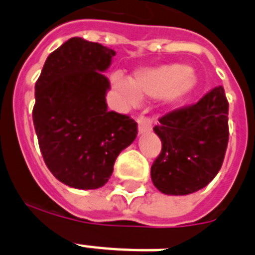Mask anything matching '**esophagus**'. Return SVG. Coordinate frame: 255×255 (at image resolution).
Listing matches in <instances>:
<instances>
[{"label":"esophagus","instance_id":"1","mask_svg":"<svg viewBox=\"0 0 255 255\" xmlns=\"http://www.w3.org/2000/svg\"><path fill=\"white\" fill-rule=\"evenodd\" d=\"M137 127H139V133H144V132L151 131V119L147 118V116H139V118H137Z\"/></svg>","mask_w":255,"mask_h":255}]
</instances>
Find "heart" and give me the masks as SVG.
Returning <instances> with one entry per match:
<instances>
[{
  "instance_id": "heart-1",
  "label": "heart",
  "mask_w": 255,
  "mask_h": 255,
  "mask_svg": "<svg viewBox=\"0 0 255 255\" xmlns=\"http://www.w3.org/2000/svg\"><path fill=\"white\" fill-rule=\"evenodd\" d=\"M112 87L126 106L137 103L139 96H160L167 104H176L193 91L197 78L193 70L182 65H164L140 70L133 79L116 73L111 77Z\"/></svg>"
}]
</instances>
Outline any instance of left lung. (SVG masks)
Wrapping results in <instances>:
<instances>
[{"label":"left lung","mask_w":255,"mask_h":255,"mask_svg":"<svg viewBox=\"0 0 255 255\" xmlns=\"http://www.w3.org/2000/svg\"><path fill=\"white\" fill-rule=\"evenodd\" d=\"M228 114L225 91L218 86L193 106L160 118L153 131L163 148L152 164L151 177L161 193H194L216 177L228 148Z\"/></svg>","instance_id":"1"}]
</instances>
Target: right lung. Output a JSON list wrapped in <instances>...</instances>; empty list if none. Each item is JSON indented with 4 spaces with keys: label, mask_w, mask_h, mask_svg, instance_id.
Returning <instances> with one entry per match:
<instances>
[{
    "label": "right lung",
    "mask_w": 255,
    "mask_h": 255,
    "mask_svg": "<svg viewBox=\"0 0 255 255\" xmlns=\"http://www.w3.org/2000/svg\"><path fill=\"white\" fill-rule=\"evenodd\" d=\"M115 51L70 38L50 54L35 83L33 123L54 177L77 189H96L111 177L116 157L136 139L129 116L108 111L103 73Z\"/></svg>",
    "instance_id": "1"
}]
</instances>
